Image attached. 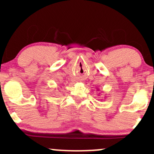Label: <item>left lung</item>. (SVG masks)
Masks as SVG:
<instances>
[{
    "label": "left lung",
    "mask_w": 154,
    "mask_h": 154,
    "mask_svg": "<svg viewBox=\"0 0 154 154\" xmlns=\"http://www.w3.org/2000/svg\"><path fill=\"white\" fill-rule=\"evenodd\" d=\"M97 90H99V89H97Z\"/></svg>",
    "instance_id": "obj_1"
}]
</instances>
